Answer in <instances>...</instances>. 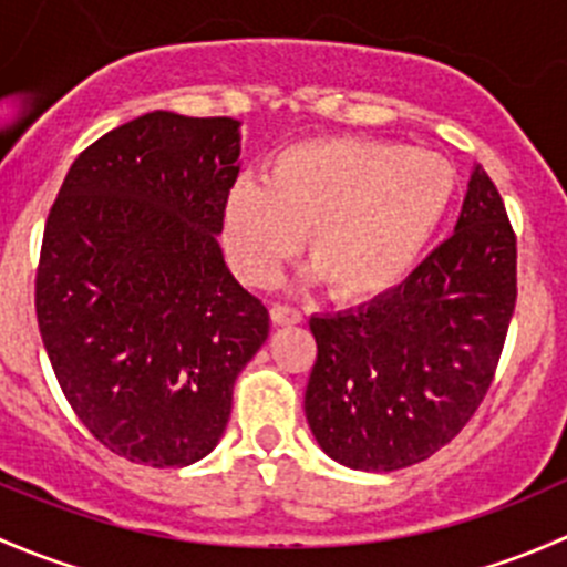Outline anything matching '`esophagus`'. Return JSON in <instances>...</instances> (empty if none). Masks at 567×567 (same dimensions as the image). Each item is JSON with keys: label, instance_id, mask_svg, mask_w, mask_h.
I'll return each mask as SVG.
<instances>
[{"label": "esophagus", "instance_id": "obj_1", "mask_svg": "<svg viewBox=\"0 0 567 567\" xmlns=\"http://www.w3.org/2000/svg\"><path fill=\"white\" fill-rule=\"evenodd\" d=\"M271 320L277 326H296V323H301V310L299 307H290V305H274Z\"/></svg>", "mask_w": 567, "mask_h": 567}]
</instances>
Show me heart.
Wrapping results in <instances>:
<instances>
[{
    "mask_svg": "<svg viewBox=\"0 0 567 567\" xmlns=\"http://www.w3.org/2000/svg\"><path fill=\"white\" fill-rule=\"evenodd\" d=\"M455 197V169L431 151L362 136L301 142L244 177L225 203V247L251 285L301 249L331 296L381 299L409 279Z\"/></svg>",
    "mask_w": 567,
    "mask_h": 567,
    "instance_id": "heart-1",
    "label": "heart"
}]
</instances>
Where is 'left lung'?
I'll return each instance as SVG.
<instances>
[{"label": "left lung", "mask_w": 567, "mask_h": 567, "mask_svg": "<svg viewBox=\"0 0 567 567\" xmlns=\"http://www.w3.org/2000/svg\"><path fill=\"white\" fill-rule=\"evenodd\" d=\"M516 296V233L477 164L455 233L400 288L310 318L318 359L305 411L320 450L394 472L453 442L494 381Z\"/></svg>", "instance_id": "1"}]
</instances>
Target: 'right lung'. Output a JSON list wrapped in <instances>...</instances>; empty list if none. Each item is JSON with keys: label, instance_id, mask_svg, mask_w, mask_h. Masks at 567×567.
Wrapping results in <instances>:
<instances>
[{"label": "right lung", "instance_id": "right-lung-1", "mask_svg": "<svg viewBox=\"0 0 567 567\" xmlns=\"http://www.w3.org/2000/svg\"><path fill=\"white\" fill-rule=\"evenodd\" d=\"M238 120L147 112L79 153L49 210L35 312L56 381L112 453L205 458L268 310L216 236L238 177Z\"/></svg>", "mask_w": 567, "mask_h": 567}]
</instances>
